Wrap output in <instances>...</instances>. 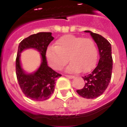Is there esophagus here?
I'll use <instances>...</instances> for the list:
<instances>
[{
    "instance_id": "obj_1",
    "label": "esophagus",
    "mask_w": 127,
    "mask_h": 127,
    "mask_svg": "<svg viewBox=\"0 0 127 127\" xmlns=\"http://www.w3.org/2000/svg\"><path fill=\"white\" fill-rule=\"evenodd\" d=\"M64 76H65L66 77L68 78H74V76H72V75H67V74H66V75Z\"/></svg>"
}]
</instances>
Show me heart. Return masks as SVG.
I'll use <instances>...</instances> for the list:
<instances>
[{"instance_id":"1","label":"heart","mask_w":127,"mask_h":127,"mask_svg":"<svg viewBox=\"0 0 127 127\" xmlns=\"http://www.w3.org/2000/svg\"><path fill=\"white\" fill-rule=\"evenodd\" d=\"M46 57L54 69H61L70 61L71 63L66 68L68 72H88L96 64L97 51L92 38L66 35L57 41L56 46L47 48Z\"/></svg>"}]
</instances>
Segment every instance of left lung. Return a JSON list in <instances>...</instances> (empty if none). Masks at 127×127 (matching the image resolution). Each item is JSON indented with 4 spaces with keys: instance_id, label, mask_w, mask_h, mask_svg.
Returning <instances> with one entry per match:
<instances>
[{
    "instance_id": "obj_1",
    "label": "left lung",
    "mask_w": 127,
    "mask_h": 127,
    "mask_svg": "<svg viewBox=\"0 0 127 127\" xmlns=\"http://www.w3.org/2000/svg\"><path fill=\"white\" fill-rule=\"evenodd\" d=\"M90 33L99 49V59L95 68L90 74L82 76L85 81L83 88L76 90L82 97L94 99L102 94L108 87L111 79L113 69V58L110 43L100 35L90 31Z\"/></svg>"
}]
</instances>
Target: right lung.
<instances>
[{
	"mask_svg": "<svg viewBox=\"0 0 127 127\" xmlns=\"http://www.w3.org/2000/svg\"><path fill=\"white\" fill-rule=\"evenodd\" d=\"M51 32H39L31 35L23 39L18 46L16 59V73L19 86L24 94L34 101H44L51 96L55 89V82L61 74L47 65L46 51L54 39ZM34 48L40 52L42 62L40 67L33 74H26L20 65L19 57L23 50Z\"/></svg>",
	"mask_w": 127,
	"mask_h": 127,
	"instance_id": "1",
	"label": "right lung"
}]
</instances>
